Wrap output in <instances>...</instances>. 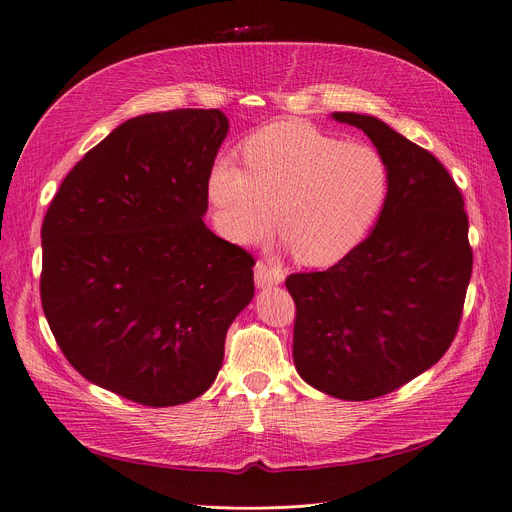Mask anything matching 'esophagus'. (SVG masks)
I'll return each mask as SVG.
<instances>
[{"instance_id":"1","label":"esophagus","mask_w":512,"mask_h":512,"mask_svg":"<svg viewBox=\"0 0 512 512\" xmlns=\"http://www.w3.org/2000/svg\"><path fill=\"white\" fill-rule=\"evenodd\" d=\"M282 280H284V274H282L280 268H276V265H272V263L257 261V265H255V284L259 288L280 284Z\"/></svg>"}]
</instances>
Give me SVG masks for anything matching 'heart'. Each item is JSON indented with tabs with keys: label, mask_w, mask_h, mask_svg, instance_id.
Instances as JSON below:
<instances>
[{
	"label": "heart",
	"mask_w": 512,
	"mask_h": 512,
	"mask_svg": "<svg viewBox=\"0 0 512 512\" xmlns=\"http://www.w3.org/2000/svg\"><path fill=\"white\" fill-rule=\"evenodd\" d=\"M244 169L230 159L211 167L207 194L219 232L236 244L272 226L303 265L337 263L364 240L381 215L389 169L366 144L286 121L242 144Z\"/></svg>",
	"instance_id": "1"
}]
</instances>
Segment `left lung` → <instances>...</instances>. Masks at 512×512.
I'll use <instances>...</instances> for the list:
<instances>
[{
  "label": "left lung",
  "mask_w": 512,
  "mask_h": 512,
  "mask_svg": "<svg viewBox=\"0 0 512 512\" xmlns=\"http://www.w3.org/2000/svg\"><path fill=\"white\" fill-rule=\"evenodd\" d=\"M362 129L389 169L374 230L326 272L286 278L297 316L301 379L366 402L404 387L441 360L462 318L473 270L469 217L448 169L376 117L335 113Z\"/></svg>",
  "instance_id": "1"
}]
</instances>
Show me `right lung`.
<instances>
[{
	"label": "right lung",
	"mask_w": 512,
	"mask_h": 512,
	"mask_svg": "<svg viewBox=\"0 0 512 512\" xmlns=\"http://www.w3.org/2000/svg\"><path fill=\"white\" fill-rule=\"evenodd\" d=\"M217 108L129 119L69 171L41 226V305L87 381L142 406L203 395L255 293L251 253L203 221Z\"/></svg>",
	"instance_id": "right-lung-1"
}]
</instances>
